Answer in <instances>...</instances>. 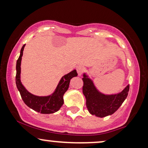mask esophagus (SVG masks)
Listing matches in <instances>:
<instances>
[{"label":"esophagus","instance_id":"34e87169","mask_svg":"<svg viewBox=\"0 0 148 148\" xmlns=\"http://www.w3.org/2000/svg\"><path fill=\"white\" fill-rule=\"evenodd\" d=\"M84 71V67L83 66H78L77 67V72L79 76L82 75V74L83 73Z\"/></svg>","mask_w":148,"mask_h":148}]
</instances>
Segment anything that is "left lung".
<instances>
[{
  "instance_id": "1",
  "label": "left lung",
  "mask_w": 148,
  "mask_h": 148,
  "mask_svg": "<svg viewBox=\"0 0 148 148\" xmlns=\"http://www.w3.org/2000/svg\"><path fill=\"white\" fill-rule=\"evenodd\" d=\"M83 94L86 100L89 112L98 117L111 115L118 110L127 98L130 86L127 85L121 92L106 95L100 92L87 73L83 74Z\"/></svg>"
}]
</instances>
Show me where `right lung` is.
Wrapping results in <instances>:
<instances>
[{
	"label": "right lung",
	"mask_w": 148,
	"mask_h": 148,
	"mask_svg": "<svg viewBox=\"0 0 148 148\" xmlns=\"http://www.w3.org/2000/svg\"><path fill=\"white\" fill-rule=\"evenodd\" d=\"M25 47V45H24L22 47L21 54L16 62V84L18 90L21 93L22 99L27 106L36 112H40L42 114H51L57 112L63 105V96L66 91L69 89L71 79L77 76V71L73 70L62 76L54 92L49 95L38 96L31 93L25 88L21 80V60Z\"/></svg>",
	"instance_id": "right-lung-1"
}]
</instances>
